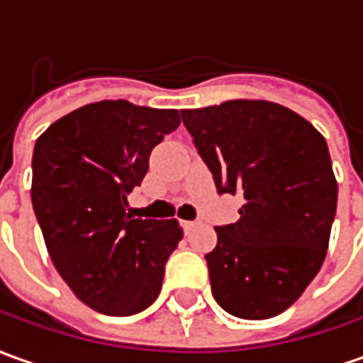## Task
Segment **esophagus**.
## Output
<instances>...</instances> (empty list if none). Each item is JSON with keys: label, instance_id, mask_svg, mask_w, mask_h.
Instances as JSON below:
<instances>
[{"label": "esophagus", "instance_id": "1", "mask_svg": "<svg viewBox=\"0 0 363 363\" xmlns=\"http://www.w3.org/2000/svg\"><path fill=\"white\" fill-rule=\"evenodd\" d=\"M194 226H196V223H192V220H182V228H184V233H191Z\"/></svg>", "mask_w": 363, "mask_h": 363}]
</instances>
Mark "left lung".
Listing matches in <instances>:
<instances>
[{"label": "left lung", "instance_id": "8db88e82", "mask_svg": "<svg viewBox=\"0 0 363 363\" xmlns=\"http://www.w3.org/2000/svg\"><path fill=\"white\" fill-rule=\"evenodd\" d=\"M216 191L242 196L240 218L216 226L208 252L214 300L244 320L278 316L324 264L337 182L326 139L270 101L236 99L182 109Z\"/></svg>", "mask_w": 363, "mask_h": 363}]
</instances>
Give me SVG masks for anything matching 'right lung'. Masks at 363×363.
<instances>
[{"label": "right lung", "mask_w": 363, "mask_h": 363, "mask_svg": "<svg viewBox=\"0 0 363 363\" xmlns=\"http://www.w3.org/2000/svg\"><path fill=\"white\" fill-rule=\"evenodd\" d=\"M177 109L99 101L55 121L33 149L31 202L47 252L83 304L107 316L149 308L182 240L179 220L130 218L127 196Z\"/></svg>", "instance_id": "obj_1"}]
</instances>
